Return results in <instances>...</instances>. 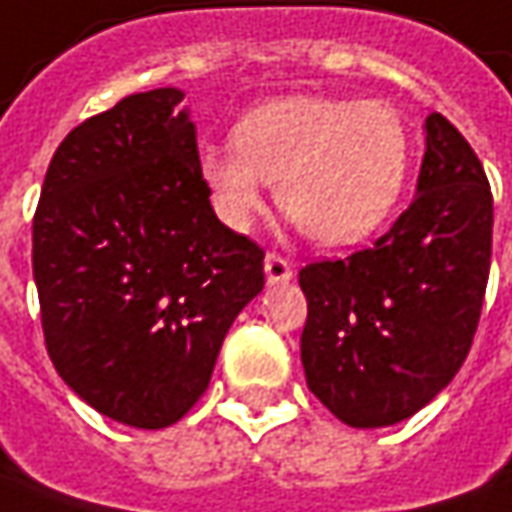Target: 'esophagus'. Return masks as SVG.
I'll return each mask as SVG.
<instances>
[{
    "mask_svg": "<svg viewBox=\"0 0 512 512\" xmlns=\"http://www.w3.org/2000/svg\"><path fill=\"white\" fill-rule=\"evenodd\" d=\"M264 273H267L270 284H287L292 278V264L278 253H267L264 256Z\"/></svg>",
    "mask_w": 512,
    "mask_h": 512,
    "instance_id": "obj_1",
    "label": "esophagus"
}]
</instances>
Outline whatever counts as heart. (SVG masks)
<instances>
[{"label": "heart", "instance_id": "heart-1", "mask_svg": "<svg viewBox=\"0 0 512 512\" xmlns=\"http://www.w3.org/2000/svg\"><path fill=\"white\" fill-rule=\"evenodd\" d=\"M410 133L393 105L298 94L264 102L236 122L231 147L200 153V178L228 228L248 231L264 186L317 245L368 239L401 197Z\"/></svg>", "mask_w": 512, "mask_h": 512}]
</instances>
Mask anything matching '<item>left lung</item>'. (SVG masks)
Masks as SVG:
<instances>
[{"label": "left lung", "instance_id": "left-lung-1", "mask_svg": "<svg viewBox=\"0 0 512 512\" xmlns=\"http://www.w3.org/2000/svg\"><path fill=\"white\" fill-rule=\"evenodd\" d=\"M410 209L370 248L298 273L306 384L343 424L393 426L454 379L477 331L491 270L485 169L446 116H426Z\"/></svg>", "mask_w": 512, "mask_h": 512}]
</instances>
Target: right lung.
<instances>
[{
  "label": "right lung",
  "instance_id": "right-lung-1",
  "mask_svg": "<svg viewBox=\"0 0 512 512\" xmlns=\"http://www.w3.org/2000/svg\"><path fill=\"white\" fill-rule=\"evenodd\" d=\"M181 88L130 94L66 136L33 220L49 359L94 410L181 421L264 287V250L217 220Z\"/></svg>",
  "mask_w": 512,
  "mask_h": 512
}]
</instances>
